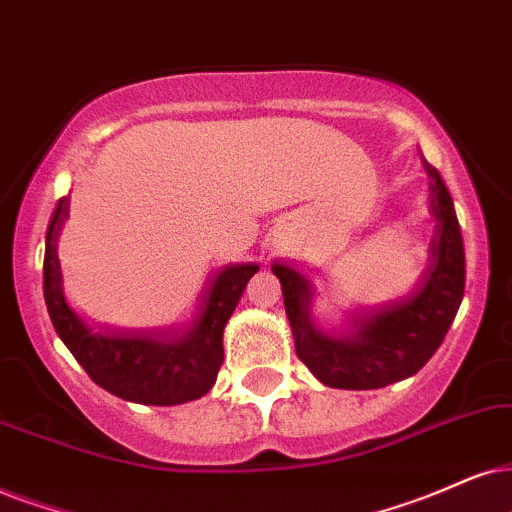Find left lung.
<instances>
[{
	"mask_svg": "<svg viewBox=\"0 0 512 512\" xmlns=\"http://www.w3.org/2000/svg\"><path fill=\"white\" fill-rule=\"evenodd\" d=\"M425 170L432 177L430 189L439 219L435 248L437 269L428 300L420 304L409 319L385 333H378L375 326H361L364 338L359 342L323 340L309 328L302 309V290L288 276H278L297 357L323 385L338 387V390H378V387L397 383L428 364L437 347L442 345L444 335L449 333L465 293L463 236L454 200L442 174L428 163H425Z\"/></svg>",
	"mask_w": 512,
	"mask_h": 512,
	"instance_id": "obj_1",
	"label": "left lung"
}]
</instances>
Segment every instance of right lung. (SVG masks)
Wrapping results in <instances>:
<instances>
[{
	"label": "right lung",
	"instance_id": "1",
	"mask_svg": "<svg viewBox=\"0 0 512 512\" xmlns=\"http://www.w3.org/2000/svg\"><path fill=\"white\" fill-rule=\"evenodd\" d=\"M63 217H68V198L58 200L49 222L47 252H44V300H47L58 338L66 342L89 378L115 397L137 401V404L172 406L203 397L217 380L219 366L224 361V326L234 314L252 271L248 267L231 269V276L219 288L208 321L203 323V331L193 345L172 357H151L148 349L153 347L144 342L94 338L68 309L63 300L61 267H58L56 255V234Z\"/></svg>",
	"mask_w": 512,
	"mask_h": 512
}]
</instances>
